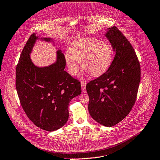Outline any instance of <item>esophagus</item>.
<instances>
[{"mask_svg": "<svg viewBox=\"0 0 160 160\" xmlns=\"http://www.w3.org/2000/svg\"><path fill=\"white\" fill-rule=\"evenodd\" d=\"M80 83H81V87H82V89L83 91H85V89L86 83H85V82L84 81H81V82H80Z\"/></svg>", "mask_w": 160, "mask_h": 160, "instance_id": "1", "label": "esophagus"}]
</instances>
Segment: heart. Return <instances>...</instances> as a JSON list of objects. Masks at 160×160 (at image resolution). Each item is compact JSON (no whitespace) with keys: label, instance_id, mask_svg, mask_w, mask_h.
Here are the masks:
<instances>
[{"label":"heart","instance_id":"b5f03b06","mask_svg":"<svg viewBox=\"0 0 160 160\" xmlns=\"http://www.w3.org/2000/svg\"><path fill=\"white\" fill-rule=\"evenodd\" d=\"M113 59L112 48L108 42L88 38L76 41L71 45L65 60L69 72L74 75L82 68L92 76H99L110 67Z\"/></svg>","mask_w":160,"mask_h":160}]
</instances>
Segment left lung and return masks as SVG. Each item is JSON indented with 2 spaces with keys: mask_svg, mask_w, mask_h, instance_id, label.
Returning <instances> with one entry per match:
<instances>
[{
  "mask_svg": "<svg viewBox=\"0 0 160 160\" xmlns=\"http://www.w3.org/2000/svg\"><path fill=\"white\" fill-rule=\"evenodd\" d=\"M105 36L115 52L108 70L86 85L88 110L93 119L111 127L123 120L136 101L140 81V65L131 43L116 27Z\"/></svg>",
  "mask_w": 160,
  "mask_h": 160,
  "instance_id": "8db88e82",
  "label": "left lung"
}]
</instances>
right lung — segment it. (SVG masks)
<instances>
[{
  "label": "right lung",
  "instance_id": "1",
  "mask_svg": "<svg viewBox=\"0 0 160 160\" xmlns=\"http://www.w3.org/2000/svg\"><path fill=\"white\" fill-rule=\"evenodd\" d=\"M38 39L36 33L32 34L21 53L16 68V88L28 119L38 128L53 132L67 122L69 102L81 94V85L64 71L66 60L61 50L57 52L56 62L49 66L33 64L30 54Z\"/></svg>",
  "mask_w": 160,
  "mask_h": 160
}]
</instances>
